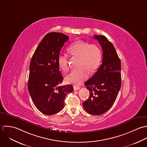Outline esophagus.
<instances>
[{
    "mask_svg": "<svg viewBox=\"0 0 147 147\" xmlns=\"http://www.w3.org/2000/svg\"><path fill=\"white\" fill-rule=\"evenodd\" d=\"M80 88V87H79V86H74V90H79Z\"/></svg>",
    "mask_w": 147,
    "mask_h": 147,
    "instance_id": "1",
    "label": "esophagus"
}]
</instances>
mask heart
<instances>
[{
    "label": "heart",
    "instance_id": "1",
    "mask_svg": "<svg viewBox=\"0 0 147 147\" xmlns=\"http://www.w3.org/2000/svg\"><path fill=\"white\" fill-rule=\"evenodd\" d=\"M67 50L71 55L80 57L78 66L81 67L72 69L66 76V81L76 85H80L88 78L87 70L93 71L99 65L102 58L101 49L96 44L77 40L70 44ZM57 61L62 70L66 71L69 69V60L66 55L60 53Z\"/></svg>",
    "mask_w": 147,
    "mask_h": 147
}]
</instances>
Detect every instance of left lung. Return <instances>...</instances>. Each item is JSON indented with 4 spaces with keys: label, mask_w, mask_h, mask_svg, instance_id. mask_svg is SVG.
Wrapping results in <instances>:
<instances>
[{
    "label": "left lung",
    "mask_w": 147,
    "mask_h": 147,
    "mask_svg": "<svg viewBox=\"0 0 147 147\" xmlns=\"http://www.w3.org/2000/svg\"><path fill=\"white\" fill-rule=\"evenodd\" d=\"M94 37L102 48V63L85 84L90 96L82 104L88 114L99 115L107 112L117 99L121 84V62L114 45L105 36Z\"/></svg>",
    "instance_id": "8db88e82"
}]
</instances>
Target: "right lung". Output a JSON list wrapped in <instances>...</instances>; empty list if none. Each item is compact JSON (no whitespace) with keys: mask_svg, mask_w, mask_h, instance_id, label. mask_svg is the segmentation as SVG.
Here are the masks:
<instances>
[{"mask_svg":"<svg viewBox=\"0 0 147 147\" xmlns=\"http://www.w3.org/2000/svg\"><path fill=\"white\" fill-rule=\"evenodd\" d=\"M69 36L59 32L46 34L36 48L30 62L28 89L36 108L51 115L65 106L67 93L73 91L70 85L60 86L63 76L59 70L58 56Z\"/></svg>","mask_w":147,"mask_h":147,"instance_id":"1","label":"right lung"}]
</instances>
